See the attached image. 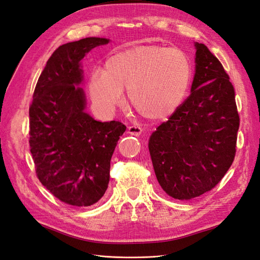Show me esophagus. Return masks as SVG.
Listing matches in <instances>:
<instances>
[{
    "label": "esophagus",
    "instance_id": "esophagus-1",
    "mask_svg": "<svg viewBox=\"0 0 260 260\" xmlns=\"http://www.w3.org/2000/svg\"><path fill=\"white\" fill-rule=\"evenodd\" d=\"M127 133L129 135H134V136H140V134L142 133V128L138 125H131L127 128Z\"/></svg>",
    "mask_w": 260,
    "mask_h": 260
}]
</instances>
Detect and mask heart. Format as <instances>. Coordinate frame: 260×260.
Returning a JSON list of instances; mask_svg holds the SVG:
<instances>
[{
    "label": "heart",
    "mask_w": 260,
    "mask_h": 260,
    "mask_svg": "<svg viewBox=\"0 0 260 260\" xmlns=\"http://www.w3.org/2000/svg\"><path fill=\"white\" fill-rule=\"evenodd\" d=\"M191 62L178 48L138 45L108 58L104 72L90 74L87 89L94 104L112 112L126 89L132 107L147 119L166 120L177 110L191 81Z\"/></svg>",
    "instance_id": "1"
}]
</instances>
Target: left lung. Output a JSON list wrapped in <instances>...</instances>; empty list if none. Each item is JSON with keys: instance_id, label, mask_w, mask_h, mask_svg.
I'll return each instance as SVG.
<instances>
[{"instance_id": "1", "label": "left lung", "mask_w": 260, "mask_h": 260, "mask_svg": "<svg viewBox=\"0 0 260 260\" xmlns=\"http://www.w3.org/2000/svg\"><path fill=\"white\" fill-rule=\"evenodd\" d=\"M191 94L149 140L156 179L170 197L188 201L212 190L236 156L240 116L221 62L196 42Z\"/></svg>"}]
</instances>
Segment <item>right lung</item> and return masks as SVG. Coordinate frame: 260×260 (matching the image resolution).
Wrapping results in <instances>:
<instances>
[{"label": "right lung", "instance_id": "obj_1", "mask_svg": "<svg viewBox=\"0 0 260 260\" xmlns=\"http://www.w3.org/2000/svg\"><path fill=\"white\" fill-rule=\"evenodd\" d=\"M108 39L86 38L58 47L42 71L29 108L30 151L39 180L61 202L90 206L103 198L110 161L126 126L85 112L81 60Z\"/></svg>", "mask_w": 260, "mask_h": 260}]
</instances>
